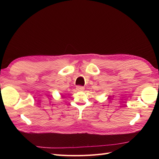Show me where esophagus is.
I'll return each mask as SVG.
<instances>
[{"mask_svg": "<svg viewBox=\"0 0 159 159\" xmlns=\"http://www.w3.org/2000/svg\"><path fill=\"white\" fill-rule=\"evenodd\" d=\"M76 89L78 91H83L84 89V88L82 87V86H78V87L76 88Z\"/></svg>", "mask_w": 159, "mask_h": 159, "instance_id": "1", "label": "esophagus"}]
</instances>
